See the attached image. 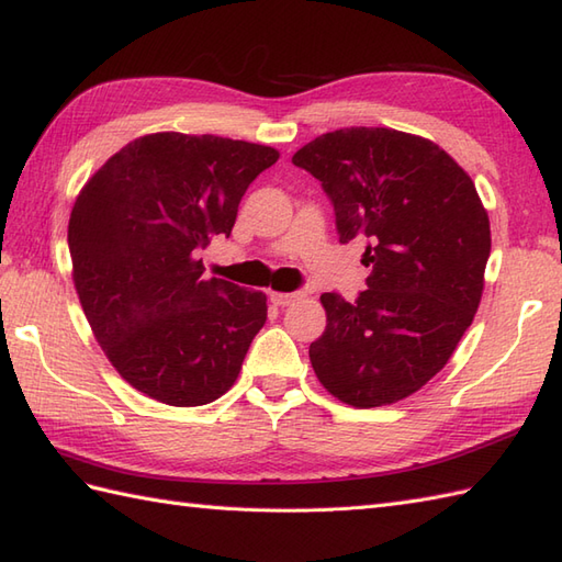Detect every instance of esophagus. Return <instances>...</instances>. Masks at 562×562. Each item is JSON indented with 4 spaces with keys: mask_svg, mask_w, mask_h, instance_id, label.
<instances>
[{
    "mask_svg": "<svg viewBox=\"0 0 562 562\" xmlns=\"http://www.w3.org/2000/svg\"><path fill=\"white\" fill-rule=\"evenodd\" d=\"M302 296H304L302 292H272L270 294V302L276 304V306H292Z\"/></svg>",
    "mask_w": 562,
    "mask_h": 562,
    "instance_id": "obj_1",
    "label": "esophagus"
}]
</instances>
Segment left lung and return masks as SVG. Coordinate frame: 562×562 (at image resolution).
Here are the masks:
<instances>
[{
    "mask_svg": "<svg viewBox=\"0 0 562 562\" xmlns=\"http://www.w3.org/2000/svg\"><path fill=\"white\" fill-rule=\"evenodd\" d=\"M292 162L335 205L340 244L367 239L357 302L325 292L308 357L321 385L359 409L414 395L434 378L484 292L491 225L472 177L434 140L385 126L323 134Z\"/></svg>",
    "mask_w": 562,
    "mask_h": 562,
    "instance_id": "left-lung-1",
    "label": "left lung"
}]
</instances>
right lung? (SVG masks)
<instances>
[{
  "label": "right lung",
  "instance_id": "add662e5",
  "mask_svg": "<svg viewBox=\"0 0 562 562\" xmlns=\"http://www.w3.org/2000/svg\"><path fill=\"white\" fill-rule=\"evenodd\" d=\"M270 146L160 132L114 153L76 195V294L104 357L138 393L172 407L225 395L268 318V296L203 278L205 249L234 227Z\"/></svg>",
  "mask_w": 562,
  "mask_h": 562
}]
</instances>
